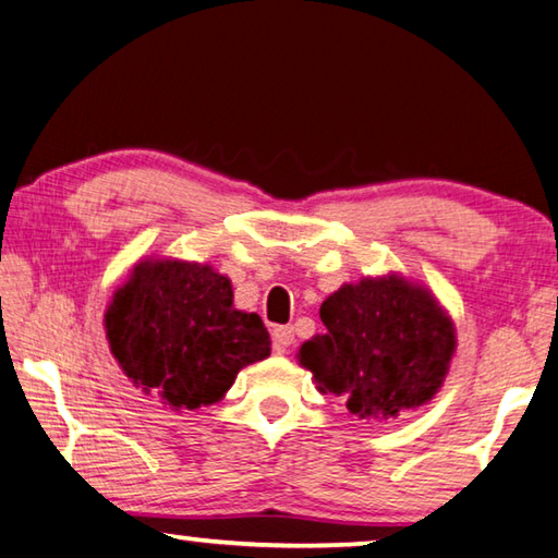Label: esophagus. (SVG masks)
Masks as SVG:
<instances>
[{"label": "esophagus", "mask_w": 558, "mask_h": 558, "mask_svg": "<svg viewBox=\"0 0 558 558\" xmlns=\"http://www.w3.org/2000/svg\"><path fill=\"white\" fill-rule=\"evenodd\" d=\"M292 341H295V329L292 327H276L272 329V349H276L278 353H286Z\"/></svg>", "instance_id": "34e87169"}]
</instances>
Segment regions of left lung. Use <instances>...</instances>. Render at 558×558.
<instances>
[{"label":"left lung","mask_w":558,"mask_h":558,"mask_svg":"<svg viewBox=\"0 0 558 558\" xmlns=\"http://www.w3.org/2000/svg\"><path fill=\"white\" fill-rule=\"evenodd\" d=\"M324 333L305 341L298 361L319 392L347 400L361 420H395L439 392L456 353L449 312L420 282L388 276L343 282L322 302Z\"/></svg>","instance_id":"left-lung-1"}]
</instances>
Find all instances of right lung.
Returning a JSON list of instances; mask_svg holds the SVG:
<instances>
[{
	"label": "right lung",
	"instance_id": "right-lung-1",
	"mask_svg": "<svg viewBox=\"0 0 558 558\" xmlns=\"http://www.w3.org/2000/svg\"><path fill=\"white\" fill-rule=\"evenodd\" d=\"M105 331L124 376L175 412L219 402L241 368L270 356L258 314L236 310L231 280L197 260L141 258Z\"/></svg>",
	"mask_w": 558,
	"mask_h": 558
}]
</instances>
